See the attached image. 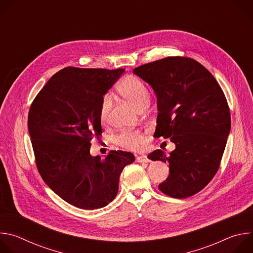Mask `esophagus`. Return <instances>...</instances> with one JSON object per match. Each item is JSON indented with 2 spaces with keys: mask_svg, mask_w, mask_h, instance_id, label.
<instances>
[{
  "mask_svg": "<svg viewBox=\"0 0 253 253\" xmlns=\"http://www.w3.org/2000/svg\"><path fill=\"white\" fill-rule=\"evenodd\" d=\"M136 161L137 162H145V163H147V162H149V159L147 158L146 155H141V156H137L136 157Z\"/></svg>",
  "mask_w": 253,
  "mask_h": 253,
  "instance_id": "34e87169",
  "label": "esophagus"
}]
</instances>
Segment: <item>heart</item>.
Returning <instances> with one entry per match:
<instances>
[{
    "mask_svg": "<svg viewBox=\"0 0 253 253\" xmlns=\"http://www.w3.org/2000/svg\"><path fill=\"white\" fill-rule=\"evenodd\" d=\"M116 90L122 97L127 99L140 110L148 104L149 89L145 83L135 75L129 74L124 76L117 83ZM111 107V97L110 95L106 94L102 98L99 109V118L103 124L107 123L108 119H109ZM115 142L117 145L133 151L141 150L144 147V144H145L144 133L140 130L122 131L115 137Z\"/></svg>",
    "mask_w": 253,
    "mask_h": 253,
    "instance_id": "b5f03b06",
    "label": "heart"
}]
</instances>
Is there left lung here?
<instances>
[{
	"instance_id": "1",
	"label": "left lung",
	"mask_w": 253,
	"mask_h": 253,
	"mask_svg": "<svg viewBox=\"0 0 253 253\" xmlns=\"http://www.w3.org/2000/svg\"><path fill=\"white\" fill-rule=\"evenodd\" d=\"M157 95L156 137L170 138L169 155L154 150L151 160L169 164V175L158 188L173 198L202 190L217 172L230 131L226 97L216 79L188 57H167L134 69Z\"/></svg>"
}]
</instances>
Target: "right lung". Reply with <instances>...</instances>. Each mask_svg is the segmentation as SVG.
I'll return each instance as SVG.
<instances>
[{"mask_svg": "<svg viewBox=\"0 0 253 253\" xmlns=\"http://www.w3.org/2000/svg\"><path fill=\"white\" fill-rule=\"evenodd\" d=\"M124 69L67 67L36 96L28 114V130L37 169L62 199L92 210L117 195L123 168L135 157L112 150L102 159L90 155V141L102 134L99 118L103 95Z\"/></svg>", "mask_w": 253, "mask_h": 253, "instance_id": "add662e5", "label": "right lung"}]
</instances>
